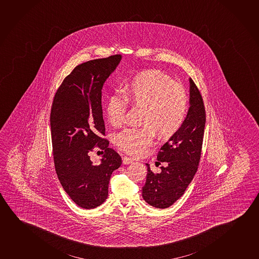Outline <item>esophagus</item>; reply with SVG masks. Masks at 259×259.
<instances>
[{
  "label": "esophagus",
  "instance_id": "esophagus-1",
  "mask_svg": "<svg viewBox=\"0 0 259 259\" xmlns=\"http://www.w3.org/2000/svg\"><path fill=\"white\" fill-rule=\"evenodd\" d=\"M122 160H123V164H124V165H129V164H131V163L134 162V159H132L131 158H128L126 156L123 157Z\"/></svg>",
  "mask_w": 259,
  "mask_h": 259
}]
</instances>
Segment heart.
I'll return each mask as SVG.
<instances>
[{
  "mask_svg": "<svg viewBox=\"0 0 259 259\" xmlns=\"http://www.w3.org/2000/svg\"><path fill=\"white\" fill-rule=\"evenodd\" d=\"M122 94L109 96L106 114L109 123L119 126L124 121L128 102L144 109L143 128H127L116 135V145L136 156L150 146L154 132L167 139L179 131L189 109V98L183 85L159 70H146L133 75L124 82Z\"/></svg>",
  "mask_w": 259,
  "mask_h": 259,
  "instance_id": "b5f03b06",
  "label": "heart"
}]
</instances>
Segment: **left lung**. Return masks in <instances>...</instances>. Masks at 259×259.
Masks as SVG:
<instances>
[{"mask_svg":"<svg viewBox=\"0 0 259 259\" xmlns=\"http://www.w3.org/2000/svg\"><path fill=\"white\" fill-rule=\"evenodd\" d=\"M190 108L184 124L160 148L158 161L166 162L161 172L155 174L146 164V183L143 187V199L150 206L166 208L184 195L198 170L206 110L198 87L190 78ZM158 163V162H157Z\"/></svg>","mask_w":259,"mask_h":259,"instance_id":"8db88e82","label":"left lung"}]
</instances>
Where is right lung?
<instances>
[{
	"instance_id": "add662e5",
	"label": "right lung",
	"mask_w": 259,
	"mask_h": 259,
	"mask_svg": "<svg viewBox=\"0 0 259 259\" xmlns=\"http://www.w3.org/2000/svg\"><path fill=\"white\" fill-rule=\"evenodd\" d=\"M121 58L116 54L76 66L57 90L51 109L57 176L70 199L85 209L105 201L110 177L122 164L119 154L101 137L105 135L101 90ZM94 148L104 154L99 165L90 160Z\"/></svg>"
}]
</instances>
